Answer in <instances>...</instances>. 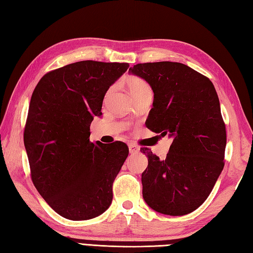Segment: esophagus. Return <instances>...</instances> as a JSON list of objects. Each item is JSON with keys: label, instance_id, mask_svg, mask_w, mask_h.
Returning a JSON list of instances; mask_svg holds the SVG:
<instances>
[{"label": "esophagus", "instance_id": "1", "mask_svg": "<svg viewBox=\"0 0 253 253\" xmlns=\"http://www.w3.org/2000/svg\"><path fill=\"white\" fill-rule=\"evenodd\" d=\"M128 151H130L131 154H135L140 151V148H138L136 145H134V144H128Z\"/></svg>", "mask_w": 253, "mask_h": 253}]
</instances>
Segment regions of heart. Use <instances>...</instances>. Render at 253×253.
Instances as JSON below:
<instances>
[{
    "mask_svg": "<svg viewBox=\"0 0 253 253\" xmlns=\"http://www.w3.org/2000/svg\"><path fill=\"white\" fill-rule=\"evenodd\" d=\"M127 86L132 96L141 94L143 91L151 90L149 85L143 79H140V77H130V79L127 80Z\"/></svg>",
    "mask_w": 253,
    "mask_h": 253,
    "instance_id": "obj_1",
    "label": "heart"
}]
</instances>
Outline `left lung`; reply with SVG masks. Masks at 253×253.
I'll return each mask as SVG.
<instances>
[{
  "instance_id": "8db88e82",
  "label": "left lung",
  "mask_w": 253,
  "mask_h": 253,
  "mask_svg": "<svg viewBox=\"0 0 253 253\" xmlns=\"http://www.w3.org/2000/svg\"><path fill=\"white\" fill-rule=\"evenodd\" d=\"M154 91L146 126L173 137L165 159L151 149L142 173L143 198L158 213L181 216L200 208L224 168L226 126L209 77L178 62L138 63L128 70Z\"/></svg>"
}]
</instances>
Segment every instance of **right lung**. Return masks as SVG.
Wrapping results in <instances>:
<instances>
[{"label": "right lung", "instance_id": "right-lung-1", "mask_svg": "<svg viewBox=\"0 0 253 253\" xmlns=\"http://www.w3.org/2000/svg\"><path fill=\"white\" fill-rule=\"evenodd\" d=\"M128 63L80 61L44 74L30 99L24 130L30 177L62 217L99 216L112 201V183L128 155L126 143H91L90 123L101 116L108 88Z\"/></svg>", "mask_w": 253, "mask_h": 253}]
</instances>
